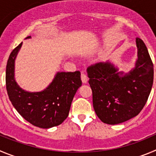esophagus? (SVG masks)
Segmentation results:
<instances>
[{"label": "esophagus", "instance_id": "1", "mask_svg": "<svg viewBox=\"0 0 156 156\" xmlns=\"http://www.w3.org/2000/svg\"><path fill=\"white\" fill-rule=\"evenodd\" d=\"M81 81H82L83 83H87V81H88V77H87V75H85L84 72H81Z\"/></svg>", "mask_w": 156, "mask_h": 156}]
</instances>
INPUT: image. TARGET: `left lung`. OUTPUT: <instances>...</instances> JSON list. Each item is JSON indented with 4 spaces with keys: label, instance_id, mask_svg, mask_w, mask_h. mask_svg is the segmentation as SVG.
I'll return each instance as SVG.
<instances>
[{
    "label": "left lung",
    "instance_id": "1",
    "mask_svg": "<svg viewBox=\"0 0 156 156\" xmlns=\"http://www.w3.org/2000/svg\"><path fill=\"white\" fill-rule=\"evenodd\" d=\"M136 46L138 59L129 73L118 71L119 68L109 62L87 68L94 112L106 124H119L138 115L151 92L153 64L139 37H136Z\"/></svg>",
    "mask_w": 156,
    "mask_h": 156
}]
</instances>
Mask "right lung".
<instances>
[{
	"instance_id": "right-lung-1",
	"label": "right lung",
	"mask_w": 156,
	"mask_h": 156,
	"mask_svg": "<svg viewBox=\"0 0 156 156\" xmlns=\"http://www.w3.org/2000/svg\"><path fill=\"white\" fill-rule=\"evenodd\" d=\"M21 45L22 42L12 51L6 67V88L10 101L17 112L33 126L42 129L59 126L68 117L74 96L81 86V73L58 72L43 91H24L14 78V62Z\"/></svg>"
}]
</instances>
